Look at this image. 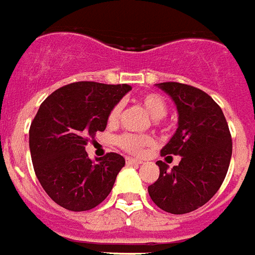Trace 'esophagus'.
<instances>
[{"instance_id": "1", "label": "esophagus", "mask_w": 255, "mask_h": 255, "mask_svg": "<svg viewBox=\"0 0 255 255\" xmlns=\"http://www.w3.org/2000/svg\"><path fill=\"white\" fill-rule=\"evenodd\" d=\"M126 162H127V165H140L142 161L140 159H135V158H126Z\"/></svg>"}]
</instances>
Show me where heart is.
Here are the masks:
<instances>
[{
	"mask_svg": "<svg viewBox=\"0 0 255 255\" xmlns=\"http://www.w3.org/2000/svg\"><path fill=\"white\" fill-rule=\"evenodd\" d=\"M137 104L142 107L148 116L154 120L162 119L167 112V103L166 100L162 97L161 94L158 93H146L142 94L137 99ZM122 104H116L113 105L108 113V124L109 126H116L122 115ZM116 144H118L122 150L129 152V154H135L139 155L142 154L147 147L152 144V139L147 135H133V133H123L120 136L116 137Z\"/></svg>",
	"mask_w": 255,
	"mask_h": 255,
	"instance_id": "1",
	"label": "heart"
}]
</instances>
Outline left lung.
Masks as SVG:
<instances>
[{
    "instance_id": "left-lung-1",
    "label": "left lung",
    "mask_w": 255,
    "mask_h": 255,
    "mask_svg": "<svg viewBox=\"0 0 255 255\" xmlns=\"http://www.w3.org/2000/svg\"><path fill=\"white\" fill-rule=\"evenodd\" d=\"M178 111V128L162 155H180L171 170L158 161L159 177L148 195L169 214L192 212L214 197L223 184L233 154V140L223 111L211 96L190 85L162 82Z\"/></svg>"
}]
</instances>
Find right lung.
I'll list each match as a JSON object with an SVG mask.
<instances>
[{
    "label": "right lung",
    "mask_w": 255,
    "mask_h": 255,
    "mask_svg": "<svg viewBox=\"0 0 255 255\" xmlns=\"http://www.w3.org/2000/svg\"><path fill=\"white\" fill-rule=\"evenodd\" d=\"M131 86L81 81L51 93L29 128V150L37 180L56 204L74 212L97 207L111 193L126 165L120 154L89 159L85 146L107 127L113 105Z\"/></svg>",
    "instance_id": "1"
}]
</instances>
